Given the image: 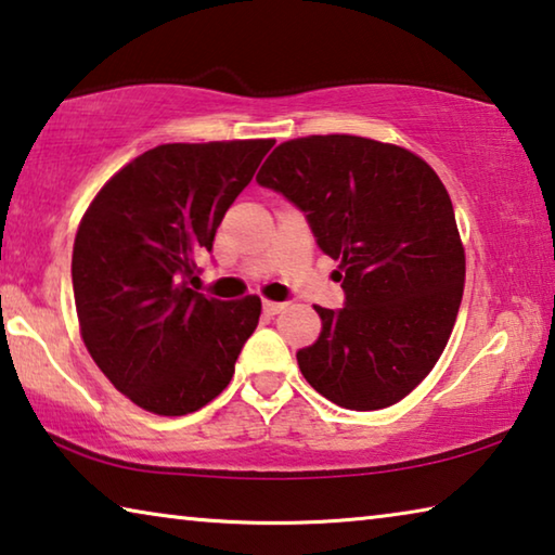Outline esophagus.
Masks as SVG:
<instances>
[{
  "mask_svg": "<svg viewBox=\"0 0 555 555\" xmlns=\"http://www.w3.org/2000/svg\"><path fill=\"white\" fill-rule=\"evenodd\" d=\"M286 309L284 301H269V298H263V313L267 315H276Z\"/></svg>",
  "mask_w": 555,
  "mask_h": 555,
  "instance_id": "34e87169",
  "label": "esophagus"
}]
</instances>
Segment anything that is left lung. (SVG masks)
<instances>
[{"label": "left lung", "mask_w": 555, "mask_h": 555, "mask_svg": "<svg viewBox=\"0 0 555 555\" xmlns=\"http://www.w3.org/2000/svg\"><path fill=\"white\" fill-rule=\"evenodd\" d=\"M257 182L292 199L338 259L346 306H313L321 336L296 353L315 392L383 410L425 380L460 313L464 244L442 180L408 147L360 135L286 140Z\"/></svg>", "instance_id": "1"}]
</instances>
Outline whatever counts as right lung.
<instances>
[{
    "label": "right lung",
    "instance_id": "obj_1",
    "mask_svg": "<svg viewBox=\"0 0 555 555\" xmlns=\"http://www.w3.org/2000/svg\"><path fill=\"white\" fill-rule=\"evenodd\" d=\"M271 145H157L120 167L81 217L72 257L81 338L113 388L153 415L212 402L257 328L259 296L219 301L188 276Z\"/></svg>",
    "mask_w": 555,
    "mask_h": 555
}]
</instances>
